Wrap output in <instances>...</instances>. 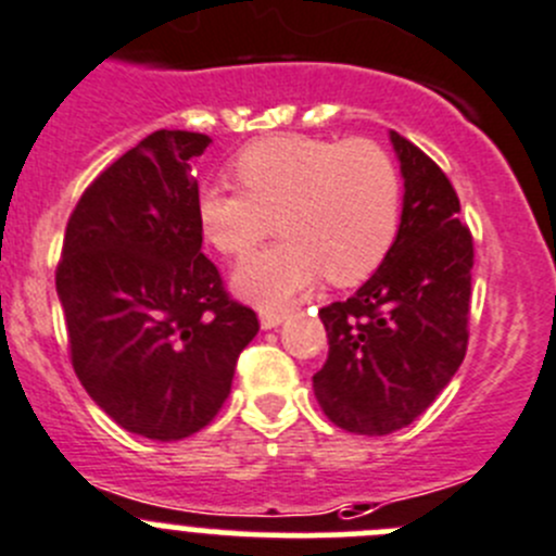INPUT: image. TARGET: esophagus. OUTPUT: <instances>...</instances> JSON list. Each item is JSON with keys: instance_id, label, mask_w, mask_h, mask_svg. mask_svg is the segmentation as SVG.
Returning <instances> with one entry per match:
<instances>
[{"instance_id": "34e87169", "label": "esophagus", "mask_w": 556, "mask_h": 556, "mask_svg": "<svg viewBox=\"0 0 556 556\" xmlns=\"http://www.w3.org/2000/svg\"><path fill=\"white\" fill-rule=\"evenodd\" d=\"M285 317H288V315H285V312H271V309H268V312H261V326L266 328V331H268V328L282 326Z\"/></svg>"}]
</instances>
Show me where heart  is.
I'll list each match as a JSON object with an SVG mask.
<instances>
[{
    "label": "heart",
    "instance_id": "b5f03b06",
    "mask_svg": "<svg viewBox=\"0 0 556 556\" xmlns=\"http://www.w3.org/2000/svg\"><path fill=\"white\" fill-rule=\"evenodd\" d=\"M233 168L244 190L203 187L198 223L223 255L247 257L277 217L285 239L233 277L263 309L288 306L323 274L337 285L361 282L396 239L402 179L380 143L277 135L247 147Z\"/></svg>",
    "mask_w": 556,
    "mask_h": 556
}]
</instances>
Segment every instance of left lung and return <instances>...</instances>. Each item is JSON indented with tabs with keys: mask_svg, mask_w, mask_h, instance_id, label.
I'll return each instance as SVG.
<instances>
[{
	"mask_svg": "<svg viewBox=\"0 0 556 556\" xmlns=\"http://www.w3.org/2000/svg\"><path fill=\"white\" fill-rule=\"evenodd\" d=\"M404 179L396 239L380 268L323 306L328 358L312 377L323 413L353 434L413 424L467 353L472 236L448 176L399 132L388 135Z\"/></svg>",
	"mask_w": 556,
	"mask_h": 556,
	"instance_id": "obj_1",
	"label": "left lung"
}]
</instances>
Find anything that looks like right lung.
<instances>
[{
  "label": "right lung",
  "mask_w": 556,
  "mask_h": 556,
  "mask_svg": "<svg viewBox=\"0 0 556 556\" xmlns=\"http://www.w3.org/2000/svg\"><path fill=\"white\" fill-rule=\"evenodd\" d=\"M208 143L157 129L122 154L80 195L56 268L80 386L118 427L160 443L212 421L261 328L201 252L192 165Z\"/></svg>",
  "instance_id": "obj_1"
}]
</instances>
